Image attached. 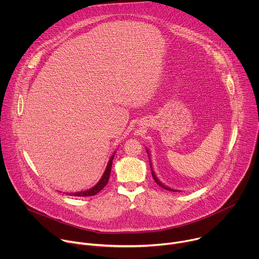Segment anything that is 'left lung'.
I'll return each instance as SVG.
<instances>
[{
  "label": "left lung",
  "mask_w": 259,
  "mask_h": 259,
  "mask_svg": "<svg viewBox=\"0 0 259 259\" xmlns=\"http://www.w3.org/2000/svg\"><path fill=\"white\" fill-rule=\"evenodd\" d=\"M146 153H149V152H146ZM150 163H151V161H150ZM152 175H153V177H154V179H155V181L159 184V186L161 187V188H163V189H165V190H168V191H172V192H176V191H174V190H172V189H169V188H167V187H165L164 184L160 181V180H158V178L156 177V175H155V172L153 171V169H152Z\"/></svg>",
  "instance_id": "obj_1"
}]
</instances>
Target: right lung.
<instances>
[{
    "label": "right lung",
    "instance_id": "add662e5",
    "mask_svg": "<svg viewBox=\"0 0 259 259\" xmlns=\"http://www.w3.org/2000/svg\"><path fill=\"white\" fill-rule=\"evenodd\" d=\"M115 155H113L112 157H110L109 161H108V164H107V167L104 171V174L102 176V178L99 180V182L96 184V186L94 188H92L91 190H88L86 192H81V193H75V194H69L70 196H75V197H90V196H94L96 195L97 193H99L105 186L106 183L108 182V179H109V174H110V169H112V164H113V159H114Z\"/></svg>",
    "mask_w": 259,
    "mask_h": 259
}]
</instances>
